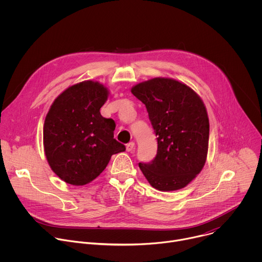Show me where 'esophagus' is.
<instances>
[{
	"label": "esophagus",
	"instance_id": "obj_1",
	"mask_svg": "<svg viewBox=\"0 0 262 262\" xmlns=\"http://www.w3.org/2000/svg\"><path fill=\"white\" fill-rule=\"evenodd\" d=\"M135 149V143L134 142H129L126 144V150L127 151H133Z\"/></svg>",
	"mask_w": 262,
	"mask_h": 262
}]
</instances>
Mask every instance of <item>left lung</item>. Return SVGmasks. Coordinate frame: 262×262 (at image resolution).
Returning <instances> with one entry per match:
<instances>
[{
  "mask_svg": "<svg viewBox=\"0 0 262 262\" xmlns=\"http://www.w3.org/2000/svg\"><path fill=\"white\" fill-rule=\"evenodd\" d=\"M132 93L147 108L158 137L156 158L139 163L155 189L184 188L202 170L207 156L209 121L201 98L186 85L157 78L140 83Z\"/></svg>",
  "mask_w": 262,
  "mask_h": 262,
  "instance_id": "obj_1",
  "label": "left lung"
}]
</instances>
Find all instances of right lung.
Listing matches in <instances>:
<instances>
[{
    "instance_id": "add662e5",
    "label": "right lung",
    "mask_w": 262,
    "mask_h": 262,
    "mask_svg": "<svg viewBox=\"0 0 262 262\" xmlns=\"http://www.w3.org/2000/svg\"><path fill=\"white\" fill-rule=\"evenodd\" d=\"M106 98L103 85L83 82L61 93L46 117L43 145L48 162L69 184L92 181L112 156L125 151V146L114 139L115 121L100 115Z\"/></svg>"
}]
</instances>
